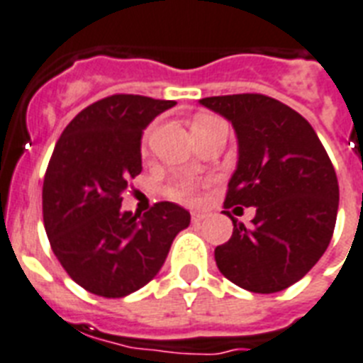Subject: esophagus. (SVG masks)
<instances>
[{"label":"esophagus","mask_w":363,"mask_h":363,"mask_svg":"<svg viewBox=\"0 0 363 363\" xmlns=\"http://www.w3.org/2000/svg\"><path fill=\"white\" fill-rule=\"evenodd\" d=\"M207 218H208V214H205V212H194V214H191V222L201 223V222H205Z\"/></svg>","instance_id":"esophagus-1"}]
</instances>
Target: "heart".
<instances>
[{"mask_svg":"<svg viewBox=\"0 0 363 363\" xmlns=\"http://www.w3.org/2000/svg\"><path fill=\"white\" fill-rule=\"evenodd\" d=\"M199 121H205V119H199ZM169 194H172V197H175V199H181V201H194V199L197 197L194 184L184 181H179L175 182V184H172V186H169Z\"/></svg>","mask_w":363,"mask_h":363,"instance_id":"heart-1","label":"heart"}]
</instances>
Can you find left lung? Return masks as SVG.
Listing matches in <instances>:
<instances>
[{
    "instance_id": "obj_1",
    "label": "left lung",
    "mask_w": 363,
    "mask_h": 363,
    "mask_svg": "<svg viewBox=\"0 0 363 363\" xmlns=\"http://www.w3.org/2000/svg\"><path fill=\"white\" fill-rule=\"evenodd\" d=\"M199 104L228 119L237 135V169L223 207H255L252 225L223 211L233 235L214 250L218 268L250 293L284 291L328 248L340 207L334 166L311 125L279 100L244 93Z\"/></svg>"
}]
</instances>
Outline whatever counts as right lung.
I'll return each mask as SVG.
<instances>
[{
    "mask_svg": "<svg viewBox=\"0 0 363 363\" xmlns=\"http://www.w3.org/2000/svg\"><path fill=\"white\" fill-rule=\"evenodd\" d=\"M175 100L113 95L87 106L55 143L43 186L50 246L79 287L123 298L160 272L190 212L156 203L143 216L123 211L128 179L141 173V135Z\"/></svg>",
    "mask_w": 363,
    "mask_h": 363,
    "instance_id": "1",
    "label": "right lung"
}]
</instances>
